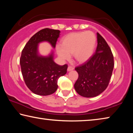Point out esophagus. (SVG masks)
<instances>
[{"instance_id":"1","label":"esophagus","mask_w":133,"mask_h":133,"mask_svg":"<svg viewBox=\"0 0 133 133\" xmlns=\"http://www.w3.org/2000/svg\"><path fill=\"white\" fill-rule=\"evenodd\" d=\"M74 70V67L72 66H69L68 68H67V71H71V70Z\"/></svg>"}]
</instances>
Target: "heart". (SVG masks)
Wrapping results in <instances>:
<instances>
[{
  "label": "heart",
  "instance_id": "1",
  "mask_svg": "<svg viewBox=\"0 0 133 133\" xmlns=\"http://www.w3.org/2000/svg\"><path fill=\"white\" fill-rule=\"evenodd\" d=\"M96 44V35L92 31L73 32L62 38L60 46L56 47V52L60 59H69L70 55H73L76 61L83 63L93 56Z\"/></svg>",
  "mask_w": 133,
  "mask_h": 133
}]
</instances>
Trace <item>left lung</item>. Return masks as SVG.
I'll use <instances>...</instances> for the list:
<instances>
[{
  "mask_svg": "<svg viewBox=\"0 0 133 133\" xmlns=\"http://www.w3.org/2000/svg\"><path fill=\"white\" fill-rule=\"evenodd\" d=\"M95 54L84 64L76 67L78 74L74 87L79 95L93 97L104 91L109 85L114 68V57L104 38L97 33Z\"/></svg>",
  "mask_w": 133,
  "mask_h": 133,
  "instance_id": "obj_1",
  "label": "left lung"
}]
</instances>
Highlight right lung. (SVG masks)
<instances>
[{
	"mask_svg": "<svg viewBox=\"0 0 133 133\" xmlns=\"http://www.w3.org/2000/svg\"><path fill=\"white\" fill-rule=\"evenodd\" d=\"M60 31L46 28L31 37L22 51L20 59L24 82L33 93L48 96L57 89L58 78L67 73V65L60 66L54 62V52L42 56L39 52V44L48 42L55 49Z\"/></svg>",
	"mask_w": 133,
	"mask_h": 133,
	"instance_id": "1",
	"label": "right lung"
}]
</instances>
